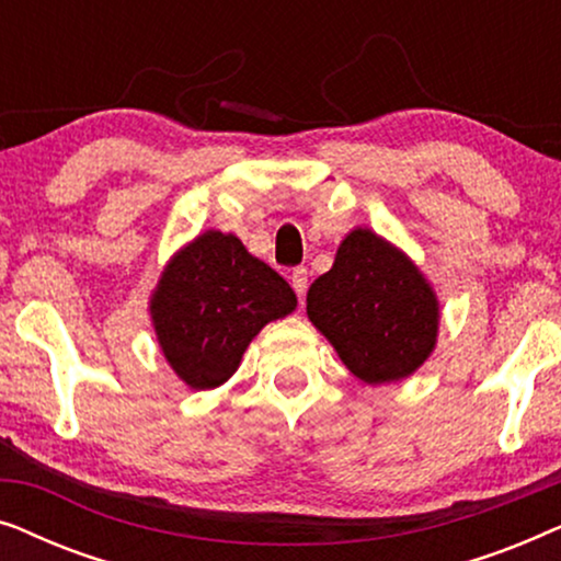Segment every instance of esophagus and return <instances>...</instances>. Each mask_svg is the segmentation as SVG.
Returning a JSON list of instances; mask_svg holds the SVG:
<instances>
[{
    "instance_id": "1",
    "label": "esophagus",
    "mask_w": 561,
    "mask_h": 561,
    "mask_svg": "<svg viewBox=\"0 0 561 561\" xmlns=\"http://www.w3.org/2000/svg\"><path fill=\"white\" fill-rule=\"evenodd\" d=\"M290 286H294L296 294L304 298L306 288H309V267H294V273H290Z\"/></svg>"
}]
</instances>
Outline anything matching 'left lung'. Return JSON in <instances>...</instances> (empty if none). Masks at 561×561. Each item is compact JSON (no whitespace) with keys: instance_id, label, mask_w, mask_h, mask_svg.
I'll list each match as a JSON object with an SVG mask.
<instances>
[{"instance_id":"1","label":"left lung","mask_w":561,"mask_h":561,"mask_svg":"<svg viewBox=\"0 0 561 561\" xmlns=\"http://www.w3.org/2000/svg\"><path fill=\"white\" fill-rule=\"evenodd\" d=\"M306 313L350 373L370 386L416 373L439 334V301L424 273L363 227L344 237L332 271L311 283Z\"/></svg>"}]
</instances>
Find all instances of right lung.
<instances>
[{
	"instance_id": "add662e5",
	"label": "right lung",
	"mask_w": 561,
	"mask_h": 561,
	"mask_svg": "<svg viewBox=\"0 0 561 561\" xmlns=\"http://www.w3.org/2000/svg\"><path fill=\"white\" fill-rule=\"evenodd\" d=\"M294 309V288L217 229L175 252L150 298L160 350L194 390L232 378L260 329Z\"/></svg>"
}]
</instances>
